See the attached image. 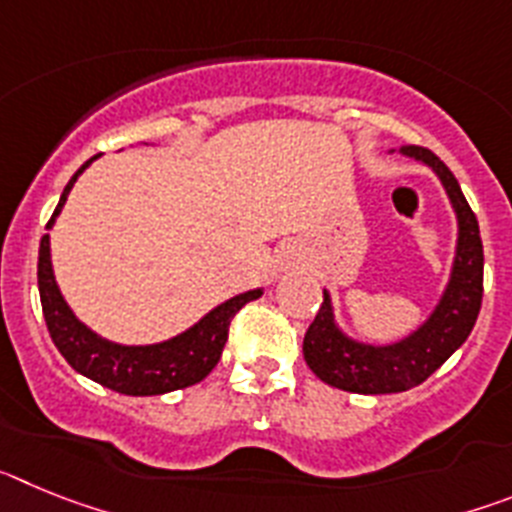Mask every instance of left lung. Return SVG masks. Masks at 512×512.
Instances as JSON below:
<instances>
[{
	"label": "left lung",
	"instance_id": "1",
	"mask_svg": "<svg viewBox=\"0 0 512 512\" xmlns=\"http://www.w3.org/2000/svg\"><path fill=\"white\" fill-rule=\"evenodd\" d=\"M402 156L431 166L449 194L459 223L454 266L441 300L423 325L408 338L387 346H372L348 338L333 318L330 295L323 292V305L310 323L302 341V354L315 377L330 387L356 395H390L418 387L443 361L467 341L482 307V271L485 253L479 238L477 215L461 194L456 176L436 153L420 146H402Z\"/></svg>",
	"mask_w": 512,
	"mask_h": 512
}]
</instances>
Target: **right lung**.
<instances>
[{
  "instance_id": "obj_1",
  "label": "right lung",
  "mask_w": 512,
  "mask_h": 512,
  "mask_svg": "<svg viewBox=\"0 0 512 512\" xmlns=\"http://www.w3.org/2000/svg\"><path fill=\"white\" fill-rule=\"evenodd\" d=\"M94 158L97 156L89 158L87 164L71 176V182L63 189L56 212L45 228H53L56 217L61 215L63 205H66L71 187ZM38 289L45 325H48V333H51L63 359L69 361L76 372L94 379L107 390L133 397L164 395V392L184 390V387L202 382L223 356L230 320L235 318V312L264 295V289H251V292L230 297L223 305L207 312L200 323H194L192 328L169 338V341L151 343V346H122V343H112L97 336L66 305L56 277H53L51 235L48 233L40 238Z\"/></svg>"
}]
</instances>
